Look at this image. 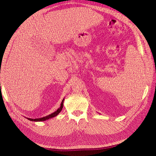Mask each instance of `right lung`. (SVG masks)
<instances>
[{"label":"right lung","instance_id":"right-lung-1","mask_svg":"<svg viewBox=\"0 0 156 156\" xmlns=\"http://www.w3.org/2000/svg\"><path fill=\"white\" fill-rule=\"evenodd\" d=\"M64 100V99L62 101V103H61L60 108H58L57 110H56V111H55L54 112L52 113V114H51V115H48V116H47L43 117V118H40V119H29V118H27V119H29V120H30V121H34V122H37V121H38V122H40V121H45V120H48V119H51V118H53V117H55V116H57V115L59 114L60 112L61 111V110L62 109Z\"/></svg>","mask_w":156,"mask_h":156}]
</instances>
